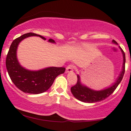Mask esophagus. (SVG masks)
I'll return each instance as SVG.
<instances>
[{
	"label": "esophagus",
	"mask_w": 131,
	"mask_h": 131,
	"mask_svg": "<svg viewBox=\"0 0 131 131\" xmlns=\"http://www.w3.org/2000/svg\"><path fill=\"white\" fill-rule=\"evenodd\" d=\"M74 68V66L73 64H70L67 67L66 70H67V73H70V72L73 71V70Z\"/></svg>",
	"instance_id": "esophagus-1"
}]
</instances>
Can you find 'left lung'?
I'll return each mask as SVG.
<instances>
[{
  "label": "left lung",
  "mask_w": 131,
  "mask_h": 131,
  "mask_svg": "<svg viewBox=\"0 0 131 131\" xmlns=\"http://www.w3.org/2000/svg\"><path fill=\"white\" fill-rule=\"evenodd\" d=\"M113 42L117 43L115 40H113ZM120 49H121V52L123 54V66L121 74L119 76L116 82L110 88L102 90V91H96L81 84L80 77H79V75H78L77 82H76V84L72 86L71 88V91L72 94L75 98L78 99L81 102H85V103H95V102H100L105 100V99L108 97L111 94L113 93V92L115 91V89L118 87L119 84L121 82V80L123 79L124 72H125V53L121 47H120Z\"/></svg>",
  "instance_id": "1"
}]
</instances>
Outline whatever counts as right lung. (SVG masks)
<instances>
[{"instance_id": "right-lung-1", "label": "right lung", "mask_w": 131, "mask_h": 131, "mask_svg": "<svg viewBox=\"0 0 131 131\" xmlns=\"http://www.w3.org/2000/svg\"><path fill=\"white\" fill-rule=\"evenodd\" d=\"M32 36H39L46 40L44 37L32 32L26 33L15 39L10 47L5 63L9 76L16 88L23 92L38 94L47 91L55 78L64 73L65 68L49 67L37 71L27 70L23 68L16 58L17 47L23 39ZM49 41L55 42L52 39H50Z\"/></svg>"}]
</instances>
